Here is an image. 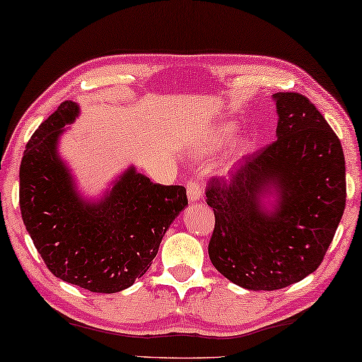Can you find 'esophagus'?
I'll list each match as a JSON object with an SVG mask.
<instances>
[{
	"label": "esophagus",
	"mask_w": 362,
	"mask_h": 362,
	"mask_svg": "<svg viewBox=\"0 0 362 362\" xmlns=\"http://www.w3.org/2000/svg\"><path fill=\"white\" fill-rule=\"evenodd\" d=\"M187 193H188V199H190L192 203L199 202V199H202V194H203L202 183L190 180L187 183Z\"/></svg>",
	"instance_id": "1"
}]
</instances>
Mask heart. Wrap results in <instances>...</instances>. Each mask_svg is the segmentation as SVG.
I'll use <instances>...</instances> for the list:
<instances>
[{"mask_svg":"<svg viewBox=\"0 0 362 362\" xmlns=\"http://www.w3.org/2000/svg\"><path fill=\"white\" fill-rule=\"evenodd\" d=\"M235 134V129L232 127V125H223V127H219L214 132H211L209 135H206L202 145H199L197 148L198 153H212L216 150H219V148H222L226 143L232 139ZM246 150H248V143H238L237 146H235V154H242L245 153Z\"/></svg>","mask_w":362,"mask_h":362,"instance_id":"1","label":"heart"}]
</instances>
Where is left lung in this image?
<instances>
[{"mask_svg": "<svg viewBox=\"0 0 362 362\" xmlns=\"http://www.w3.org/2000/svg\"><path fill=\"white\" fill-rule=\"evenodd\" d=\"M277 140L246 158L230 180H209L216 226L209 259L246 290H279L320 266L345 211L341 143L306 96L280 91ZM267 196L274 202L269 210Z\"/></svg>", "mask_w": 362, "mask_h": 362, "instance_id": "1", "label": "left lung"}]
</instances>
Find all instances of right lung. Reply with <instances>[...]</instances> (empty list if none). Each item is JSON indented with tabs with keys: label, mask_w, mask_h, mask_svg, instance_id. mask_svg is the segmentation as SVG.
<instances>
[{
	"label": "right lung",
	"mask_w": 362,
	"mask_h": 362,
	"mask_svg": "<svg viewBox=\"0 0 362 362\" xmlns=\"http://www.w3.org/2000/svg\"><path fill=\"white\" fill-rule=\"evenodd\" d=\"M77 116L76 103H61L28 140L19 170L22 221L57 279L116 293L150 269L164 233L188 204L187 190L153 183L132 165L101 199H83L57 154L59 136Z\"/></svg>",
	"instance_id": "add662e5"
}]
</instances>
